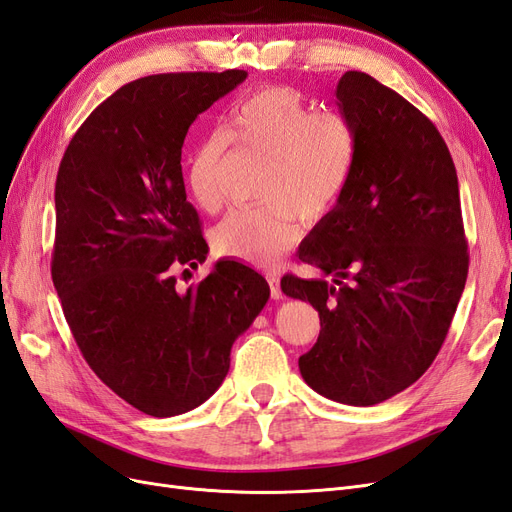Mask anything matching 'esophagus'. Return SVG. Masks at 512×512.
<instances>
[{
    "mask_svg": "<svg viewBox=\"0 0 512 512\" xmlns=\"http://www.w3.org/2000/svg\"><path fill=\"white\" fill-rule=\"evenodd\" d=\"M267 282H269V288H271V299H282V288H280V277L273 275V273H267Z\"/></svg>",
    "mask_w": 512,
    "mask_h": 512,
    "instance_id": "obj_1",
    "label": "esophagus"
}]
</instances>
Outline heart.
<instances>
[{
  "label": "heart",
  "instance_id": "b5f03b06",
  "mask_svg": "<svg viewBox=\"0 0 512 512\" xmlns=\"http://www.w3.org/2000/svg\"><path fill=\"white\" fill-rule=\"evenodd\" d=\"M230 130L207 134L190 160L188 183L196 205L224 203L222 166L230 143L265 156L256 207L228 213L213 230L220 254L269 267L299 237V222L316 224L348 188L356 162V132L337 111H312L303 91L275 85L230 111Z\"/></svg>",
  "mask_w": 512,
  "mask_h": 512
}]
</instances>
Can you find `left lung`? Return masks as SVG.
Masks as SVG:
<instances>
[{
    "label": "left lung",
    "mask_w": 512,
    "mask_h": 512,
    "mask_svg": "<svg viewBox=\"0 0 512 512\" xmlns=\"http://www.w3.org/2000/svg\"><path fill=\"white\" fill-rule=\"evenodd\" d=\"M337 104L356 132V162L337 205L299 260L333 280L282 277L320 316L303 380L348 406H374L436 359L468 277L457 170L438 128L397 91L350 70Z\"/></svg>",
    "instance_id": "obj_1"
}]
</instances>
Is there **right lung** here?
<instances>
[{
  "label": "right lung",
  "instance_id": "1",
  "mask_svg": "<svg viewBox=\"0 0 512 512\" xmlns=\"http://www.w3.org/2000/svg\"><path fill=\"white\" fill-rule=\"evenodd\" d=\"M245 76L170 72L123 85L59 164L51 275L61 309L94 374L149 416L190 412L218 391L232 344L269 301L265 277L237 260L188 290L175 277L209 250L185 196V134Z\"/></svg>",
  "mask_w": 512,
  "mask_h": 512
}]
</instances>
